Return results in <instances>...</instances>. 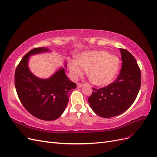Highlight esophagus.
<instances>
[{
	"mask_svg": "<svg viewBox=\"0 0 157 157\" xmlns=\"http://www.w3.org/2000/svg\"><path fill=\"white\" fill-rule=\"evenodd\" d=\"M82 86H83V84H82V83H78L77 84V87L78 88H81Z\"/></svg>",
	"mask_w": 157,
	"mask_h": 157,
	"instance_id": "esophagus-1",
	"label": "esophagus"
}]
</instances>
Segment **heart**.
<instances>
[{"label": "heart", "instance_id": "b5f03b06", "mask_svg": "<svg viewBox=\"0 0 157 157\" xmlns=\"http://www.w3.org/2000/svg\"><path fill=\"white\" fill-rule=\"evenodd\" d=\"M120 65L119 58L106 51L86 52L80 56L78 61H71L69 69L73 77H77L89 68L88 76L92 83L105 86L115 78Z\"/></svg>", "mask_w": 157, "mask_h": 157}]
</instances>
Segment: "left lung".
Wrapping results in <instances>:
<instances>
[{
    "instance_id": "8db88e82",
    "label": "left lung",
    "mask_w": 157,
    "mask_h": 157,
    "mask_svg": "<svg viewBox=\"0 0 157 157\" xmlns=\"http://www.w3.org/2000/svg\"><path fill=\"white\" fill-rule=\"evenodd\" d=\"M122 68L115 80L105 87L92 88L88 100L98 115L110 118L126 111L134 102L141 86V71L134 57L120 48Z\"/></svg>"
}]
</instances>
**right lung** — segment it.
Returning a JSON list of instances; mask_svg holds the SVG:
<instances>
[{
	"label": "right lung",
	"instance_id": "obj_1",
	"mask_svg": "<svg viewBox=\"0 0 157 157\" xmlns=\"http://www.w3.org/2000/svg\"><path fill=\"white\" fill-rule=\"evenodd\" d=\"M48 50L44 47L35 48L23 56L16 69L15 86L28 112L39 119L54 121L62 115L77 84L68 79L64 69L48 79L37 78L31 73L27 65L29 56Z\"/></svg>",
	"mask_w": 157,
	"mask_h": 157
}]
</instances>
